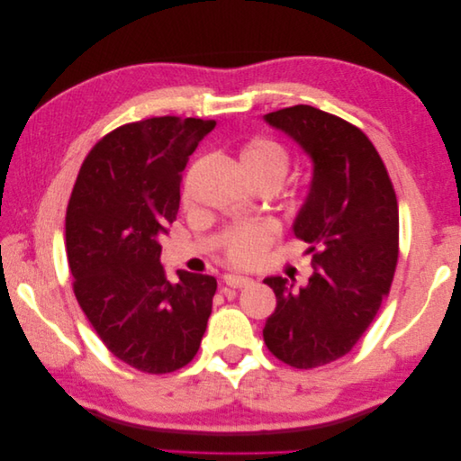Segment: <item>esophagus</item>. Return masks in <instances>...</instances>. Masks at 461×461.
I'll return each mask as SVG.
<instances>
[{"instance_id": "34e87169", "label": "esophagus", "mask_w": 461, "mask_h": 461, "mask_svg": "<svg viewBox=\"0 0 461 461\" xmlns=\"http://www.w3.org/2000/svg\"><path fill=\"white\" fill-rule=\"evenodd\" d=\"M222 283H225V285L230 286V288H244V286H248L249 283H252V278H249V276H242V275H232V273H229V275L222 276Z\"/></svg>"}]
</instances>
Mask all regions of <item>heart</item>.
Segmentation results:
<instances>
[{
    "label": "heart",
    "mask_w": 461,
    "mask_h": 461,
    "mask_svg": "<svg viewBox=\"0 0 461 461\" xmlns=\"http://www.w3.org/2000/svg\"><path fill=\"white\" fill-rule=\"evenodd\" d=\"M240 169L248 178H276L283 183L288 171L286 149L271 138H252L239 153ZM276 230L271 222H248L234 227L225 236V252L230 263L248 267L254 265L275 240Z\"/></svg>",
    "instance_id": "1"
}]
</instances>
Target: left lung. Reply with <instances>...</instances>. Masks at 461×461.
<instances>
[{
	"mask_svg": "<svg viewBox=\"0 0 461 461\" xmlns=\"http://www.w3.org/2000/svg\"><path fill=\"white\" fill-rule=\"evenodd\" d=\"M312 159V183L292 222L308 244L305 286L267 276L276 308L263 340L285 364L312 369L346 356L388 296L398 263V202L384 163L354 124L312 105L263 115Z\"/></svg>",
	"mask_w": 461,
	"mask_h": 461,
	"instance_id": "obj_1",
	"label": "left lung"
}]
</instances>
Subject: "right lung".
<instances>
[{
	"instance_id": "1",
	"label": "right lung",
	"mask_w": 461,
	"mask_h": 461,
	"mask_svg": "<svg viewBox=\"0 0 461 461\" xmlns=\"http://www.w3.org/2000/svg\"><path fill=\"white\" fill-rule=\"evenodd\" d=\"M215 121L153 117L97 142L80 167L65 217L73 290L107 350L144 373L196 356L217 281L176 271L167 281L159 239L180 203V171Z\"/></svg>"
}]
</instances>
